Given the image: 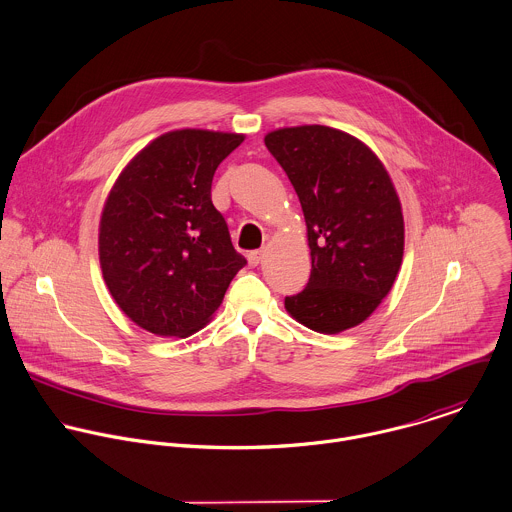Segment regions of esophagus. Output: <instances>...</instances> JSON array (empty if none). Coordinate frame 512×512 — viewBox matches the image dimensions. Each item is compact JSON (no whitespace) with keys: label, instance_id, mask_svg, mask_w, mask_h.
Wrapping results in <instances>:
<instances>
[{"label":"esophagus","instance_id":"34e87169","mask_svg":"<svg viewBox=\"0 0 512 512\" xmlns=\"http://www.w3.org/2000/svg\"><path fill=\"white\" fill-rule=\"evenodd\" d=\"M263 257H265V251H263V249L251 251V253L247 255V259H249V265H251V267H257V265L263 261Z\"/></svg>","mask_w":512,"mask_h":512}]
</instances>
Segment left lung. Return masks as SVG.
<instances>
[{
	"label": "left lung",
	"instance_id": "8db88e82",
	"mask_svg": "<svg viewBox=\"0 0 512 512\" xmlns=\"http://www.w3.org/2000/svg\"><path fill=\"white\" fill-rule=\"evenodd\" d=\"M265 146L307 223L310 279L285 299L287 312L320 334L358 326L388 297L404 259V213L386 166L356 136L320 124L271 130Z\"/></svg>",
	"mask_w": 512,
	"mask_h": 512
}]
</instances>
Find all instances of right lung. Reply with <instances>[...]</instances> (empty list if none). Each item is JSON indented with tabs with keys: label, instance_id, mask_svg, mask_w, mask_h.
I'll use <instances>...</instances> for the list:
<instances>
[{
	"label": "right lung",
	"instance_id": "obj_1",
	"mask_svg": "<svg viewBox=\"0 0 512 512\" xmlns=\"http://www.w3.org/2000/svg\"><path fill=\"white\" fill-rule=\"evenodd\" d=\"M243 140L237 132L170 130L124 166L106 196L104 283L120 310L156 336L204 328L247 263L211 204L213 174Z\"/></svg>",
	"mask_w": 512,
	"mask_h": 512
}]
</instances>
